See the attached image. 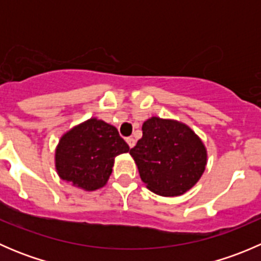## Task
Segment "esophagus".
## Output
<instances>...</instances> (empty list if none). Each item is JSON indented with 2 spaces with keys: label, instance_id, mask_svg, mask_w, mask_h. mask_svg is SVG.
Instances as JSON below:
<instances>
[{
  "label": "esophagus",
  "instance_id": "1",
  "mask_svg": "<svg viewBox=\"0 0 261 261\" xmlns=\"http://www.w3.org/2000/svg\"><path fill=\"white\" fill-rule=\"evenodd\" d=\"M126 143H127V145L130 147H134V146H135L136 141H135V139H134V138H127V139H126Z\"/></svg>",
  "mask_w": 261,
  "mask_h": 261
}]
</instances>
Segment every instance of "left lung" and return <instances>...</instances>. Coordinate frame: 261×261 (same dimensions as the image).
<instances>
[{
	"label": "left lung",
	"mask_w": 261,
	"mask_h": 261,
	"mask_svg": "<svg viewBox=\"0 0 261 261\" xmlns=\"http://www.w3.org/2000/svg\"><path fill=\"white\" fill-rule=\"evenodd\" d=\"M130 154L147 189L164 197L189 191L207 164L206 147L188 126L159 117L143 123V138Z\"/></svg>",
	"instance_id": "obj_1"
}]
</instances>
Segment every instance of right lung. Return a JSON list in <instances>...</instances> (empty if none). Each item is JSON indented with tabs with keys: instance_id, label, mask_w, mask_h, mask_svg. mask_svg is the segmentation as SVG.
I'll use <instances>...</instances> for the list:
<instances>
[{
	"instance_id": "right-lung-1",
	"label": "right lung",
	"mask_w": 261,
	"mask_h": 261,
	"mask_svg": "<svg viewBox=\"0 0 261 261\" xmlns=\"http://www.w3.org/2000/svg\"><path fill=\"white\" fill-rule=\"evenodd\" d=\"M130 147L115 126L89 118L62 136L55 167L63 180L84 191L102 188L112 173L115 158Z\"/></svg>"
}]
</instances>
